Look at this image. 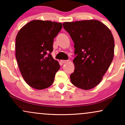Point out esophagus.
I'll use <instances>...</instances> for the list:
<instances>
[{
  "label": "esophagus",
  "instance_id": "1",
  "mask_svg": "<svg viewBox=\"0 0 125 125\" xmlns=\"http://www.w3.org/2000/svg\"><path fill=\"white\" fill-rule=\"evenodd\" d=\"M68 62V61H66V60H61V62L62 63H66Z\"/></svg>",
  "mask_w": 125,
  "mask_h": 125
}]
</instances>
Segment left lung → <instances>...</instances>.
Wrapping results in <instances>:
<instances>
[{
  "instance_id": "obj_1",
  "label": "left lung",
  "mask_w": 125,
  "mask_h": 125,
  "mask_svg": "<svg viewBox=\"0 0 125 125\" xmlns=\"http://www.w3.org/2000/svg\"><path fill=\"white\" fill-rule=\"evenodd\" d=\"M63 26L74 42L73 85L84 90L98 84L114 56L115 42L109 28L97 20L64 22Z\"/></svg>"
}]
</instances>
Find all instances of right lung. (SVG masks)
<instances>
[{"label": "right lung", "mask_w": 125, "mask_h": 125, "mask_svg": "<svg viewBox=\"0 0 125 125\" xmlns=\"http://www.w3.org/2000/svg\"><path fill=\"white\" fill-rule=\"evenodd\" d=\"M62 28L61 23L34 20L19 31L16 38V58L26 82L36 89L53 83L59 62L52 58L54 38Z\"/></svg>", "instance_id": "1"}]
</instances>
